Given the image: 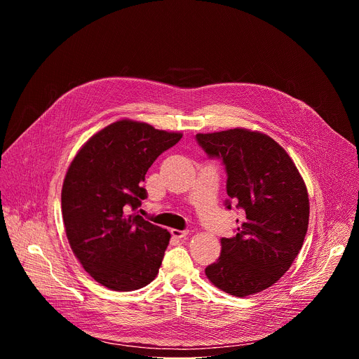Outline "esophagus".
Returning <instances> with one entry per match:
<instances>
[{"label": "esophagus", "mask_w": 359, "mask_h": 359, "mask_svg": "<svg viewBox=\"0 0 359 359\" xmlns=\"http://www.w3.org/2000/svg\"><path fill=\"white\" fill-rule=\"evenodd\" d=\"M170 233H172V236L176 237V238H183V237H187V236L190 234L189 230H176V229H172Z\"/></svg>", "instance_id": "obj_1"}]
</instances>
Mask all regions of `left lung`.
I'll return each instance as SVG.
<instances>
[{
    "label": "left lung",
    "mask_w": 359,
    "mask_h": 359,
    "mask_svg": "<svg viewBox=\"0 0 359 359\" xmlns=\"http://www.w3.org/2000/svg\"><path fill=\"white\" fill-rule=\"evenodd\" d=\"M196 139L210 158L222 159L227 194L245 213L236 236L220 240L222 254L206 276L234 297L260 292L285 274L302 247L310 219L306 186L288 153L262 132L236 128ZM226 206L231 209L230 200Z\"/></svg>",
    "instance_id": "8db88e82"
}]
</instances>
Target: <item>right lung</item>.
I'll use <instances>...</instances> for the list:
<instances>
[{"label": "right lung", "mask_w": 359, "mask_h": 359, "mask_svg": "<svg viewBox=\"0 0 359 359\" xmlns=\"http://www.w3.org/2000/svg\"><path fill=\"white\" fill-rule=\"evenodd\" d=\"M182 133L122 119L95 133L76 153L62 184L69 245L89 276L115 291L155 280L170 233L136 210L147 197L144 175Z\"/></svg>", "instance_id": "right-lung-1"}]
</instances>
